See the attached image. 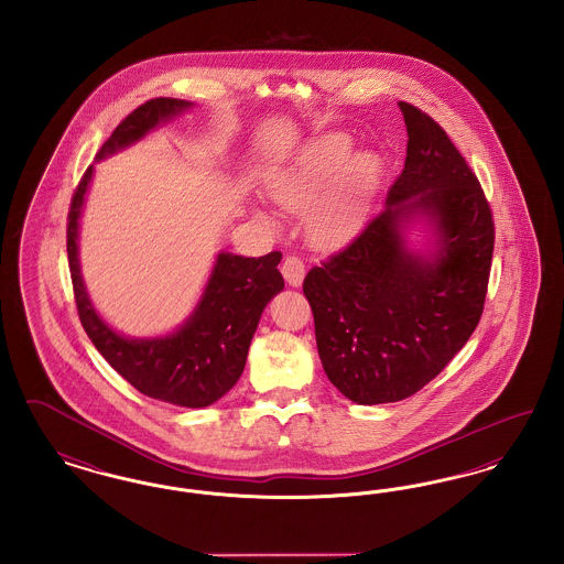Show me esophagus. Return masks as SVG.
Segmentation results:
<instances>
[{
    "mask_svg": "<svg viewBox=\"0 0 564 564\" xmlns=\"http://www.w3.org/2000/svg\"><path fill=\"white\" fill-rule=\"evenodd\" d=\"M281 272L285 276V281L292 285V288H300L302 285V279L306 274L304 269V262L297 258V256H285V260L281 262Z\"/></svg>",
    "mask_w": 564,
    "mask_h": 564,
    "instance_id": "esophagus-1",
    "label": "esophagus"
}]
</instances>
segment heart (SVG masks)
I'll use <instances>...</instances> for the list:
<instances>
[{
    "instance_id": "obj_1",
    "label": "heart",
    "mask_w": 564,
    "mask_h": 564,
    "mask_svg": "<svg viewBox=\"0 0 564 564\" xmlns=\"http://www.w3.org/2000/svg\"><path fill=\"white\" fill-rule=\"evenodd\" d=\"M350 154L349 134H323L267 180L279 207L292 214L310 212L306 230L315 242L338 241L349 235L378 186L380 164L375 156Z\"/></svg>"
}]
</instances>
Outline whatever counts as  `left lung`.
I'll return each mask as SVG.
<instances>
[{"instance_id":"left-lung-1","label":"left lung","mask_w":564,"mask_h":564,"mask_svg":"<svg viewBox=\"0 0 564 564\" xmlns=\"http://www.w3.org/2000/svg\"><path fill=\"white\" fill-rule=\"evenodd\" d=\"M398 106L408 148L387 209L302 283L325 375L364 405L414 395L465 347L482 317L495 249L476 173L430 113ZM416 210L436 226L431 263L402 245L401 224Z\"/></svg>"}]
</instances>
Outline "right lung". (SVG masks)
<instances>
[{"mask_svg": "<svg viewBox=\"0 0 564 564\" xmlns=\"http://www.w3.org/2000/svg\"><path fill=\"white\" fill-rule=\"evenodd\" d=\"M189 108L184 99L156 97L133 109L109 134L97 159L137 141L159 122ZM93 164L84 171L67 215V258L82 327L109 366L148 398L184 408H205L226 395L241 378L247 350L264 306L283 290L276 269L281 251L262 258L219 253L203 300L184 327L166 338L129 340L95 313L78 264V219Z\"/></svg>", "mask_w": 564, "mask_h": 564, "instance_id": "right-lung-1", "label": "right lung"}]
</instances>
